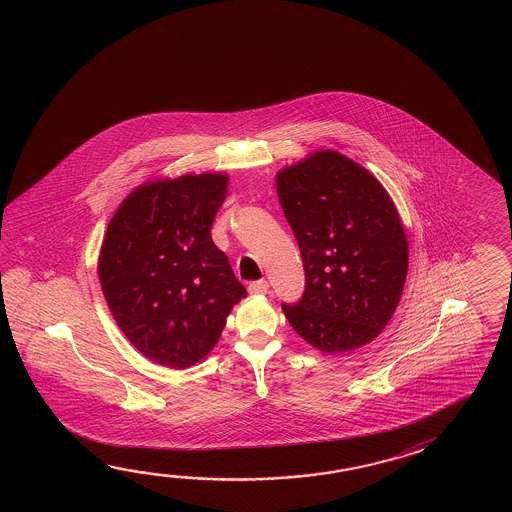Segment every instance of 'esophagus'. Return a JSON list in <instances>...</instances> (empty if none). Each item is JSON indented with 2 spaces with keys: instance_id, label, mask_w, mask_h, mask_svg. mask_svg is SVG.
<instances>
[{
  "instance_id": "esophagus-1",
  "label": "esophagus",
  "mask_w": 512,
  "mask_h": 512,
  "mask_svg": "<svg viewBox=\"0 0 512 512\" xmlns=\"http://www.w3.org/2000/svg\"><path fill=\"white\" fill-rule=\"evenodd\" d=\"M248 290H250V293H268L270 284H268V281L261 279V281L251 282L250 286H248Z\"/></svg>"
}]
</instances>
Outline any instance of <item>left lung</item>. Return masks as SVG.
<instances>
[{"label": "left lung", "mask_w": 512, "mask_h": 512, "mask_svg": "<svg viewBox=\"0 0 512 512\" xmlns=\"http://www.w3.org/2000/svg\"><path fill=\"white\" fill-rule=\"evenodd\" d=\"M284 217L303 255L304 293L282 312L324 354L374 341L396 312L408 240L386 189L337 151H317L277 175Z\"/></svg>", "instance_id": "1"}]
</instances>
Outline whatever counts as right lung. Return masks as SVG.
<instances>
[{
  "label": "right lung",
  "instance_id": "obj_1",
  "mask_svg": "<svg viewBox=\"0 0 512 512\" xmlns=\"http://www.w3.org/2000/svg\"><path fill=\"white\" fill-rule=\"evenodd\" d=\"M226 193L220 173L147 182L107 226L98 261L105 301L131 345L158 365L199 363L246 297L211 239Z\"/></svg>",
  "mask_w": 512,
  "mask_h": 512
}]
</instances>
